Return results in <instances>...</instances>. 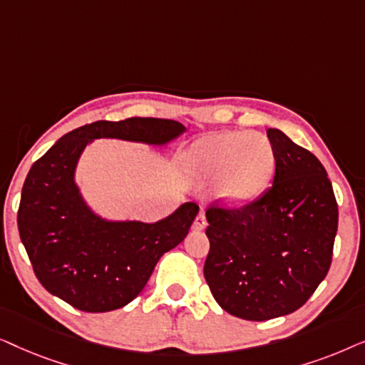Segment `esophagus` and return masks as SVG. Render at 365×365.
I'll return each instance as SVG.
<instances>
[{
    "label": "esophagus",
    "mask_w": 365,
    "mask_h": 365,
    "mask_svg": "<svg viewBox=\"0 0 365 365\" xmlns=\"http://www.w3.org/2000/svg\"><path fill=\"white\" fill-rule=\"evenodd\" d=\"M207 226V221H206V216H204L202 212H199L196 219H194V224H192V229L194 231H202V229H206Z\"/></svg>",
    "instance_id": "esophagus-1"
}]
</instances>
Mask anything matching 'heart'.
<instances>
[{"label":"heart","instance_id":"1","mask_svg":"<svg viewBox=\"0 0 365 365\" xmlns=\"http://www.w3.org/2000/svg\"><path fill=\"white\" fill-rule=\"evenodd\" d=\"M187 176L199 184L216 179V196L227 204H246L261 196L276 171V153L266 136L249 131L207 134L182 158Z\"/></svg>","mask_w":365,"mask_h":365}]
</instances>
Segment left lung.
I'll return each instance as SVG.
<instances>
[{
	"instance_id": "8db88e82",
	"label": "left lung",
	"mask_w": 365,
	"mask_h": 365,
	"mask_svg": "<svg viewBox=\"0 0 365 365\" xmlns=\"http://www.w3.org/2000/svg\"><path fill=\"white\" fill-rule=\"evenodd\" d=\"M272 186L241 207H207L204 277L224 311L246 321L287 316L327 276L337 201L321 161L279 129Z\"/></svg>"
}]
</instances>
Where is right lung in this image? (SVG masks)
<instances>
[{
  "instance_id": "1",
  "label": "right lung",
  "mask_w": 365,
  "mask_h": 365,
  "mask_svg": "<svg viewBox=\"0 0 365 365\" xmlns=\"http://www.w3.org/2000/svg\"><path fill=\"white\" fill-rule=\"evenodd\" d=\"M186 131L173 119L96 121L64 134L29 169L18 209V231L43 287L84 312H108L139 296L164 252L187 236L199 212L184 202L154 224L106 221L83 201L74 169L99 138L166 144Z\"/></svg>"
}]
</instances>
